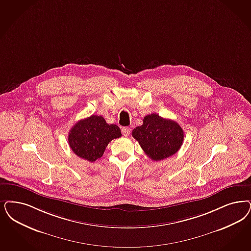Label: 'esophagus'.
Here are the masks:
<instances>
[{"label": "esophagus", "instance_id": "34e87169", "mask_svg": "<svg viewBox=\"0 0 251 251\" xmlns=\"http://www.w3.org/2000/svg\"><path fill=\"white\" fill-rule=\"evenodd\" d=\"M121 131H122V134L124 135V136H129L130 135V129L129 127H123L122 129H121Z\"/></svg>", "mask_w": 251, "mask_h": 251}]
</instances>
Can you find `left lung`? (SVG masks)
Here are the masks:
<instances>
[{"label": "left lung", "mask_w": 251, "mask_h": 251, "mask_svg": "<svg viewBox=\"0 0 251 251\" xmlns=\"http://www.w3.org/2000/svg\"><path fill=\"white\" fill-rule=\"evenodd\" d=\"M131 135L152 160L158 161L174 155L182 147L184 133L174 121L157 114L147 115L143 125L133 129Z\"/></svg>", "instance_id": "8db88e82"}]
</instances>
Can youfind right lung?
<instances>
[{"mask_svg": "<svg viewBox=\"0 0 251 251\" xmlns=\"http://www.w3.org/2000/svg\"><path fill=\"white\" fill-rule=\"evenodd\" d=\"M121 136V129L117 125L107 124L102 116L92 115L71 128L69 145L77 156L94 162L103 156L109 142Z\"/></svg>", "mask_w": 251, "mask_h": 251, "instance_id": "add662e5", "label": "right lung"}]
</instances>
